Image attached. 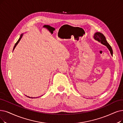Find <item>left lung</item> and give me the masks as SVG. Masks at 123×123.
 <instances>
[{
	"label": "left lung",
	"mask_w": 123,
	"mask_h": 123,
	"mask_svg": "<svg viewBox=\"0 0 123 123\" xmlns=\"http://www.w3.org/2000/svg\"><path fill=\"white\" fill-rule=\"evenodd\" d=\"M94 38L95 40L98 41V42H100L101 44H104V45L106 46L107 47V48L109 49L111 55H112L113 52H112V48H111V46H110V45L107 42L105 36L103 35L102 33H101L100 32L95 33L94 35Z\"/></svg>",
	"instance_id": "1"
}]
</instances>
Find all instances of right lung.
Returning a JSON list of instances; mask_svg holds the SVG:
<instances>
[{
    "mask_svg": "<svg viewBox=\"0 0 123 123\" xmlns=\"http://www.w3.org/2000/svg\"><path fill=\"white\" fill-rule=\"evenodd\" d=\"M23 35V34H22L21 35V36H20V37H19V39H18V41L16 42V43L15 44V45H14V47H13V50L14 49V48H15V47H16V46L17 45V44H18V42H19V41H20V40L21 39V38H22ZM27 97H29V98H35V97H29V96H27Z\"/></svg>",
    "mask_w": 123,
    "mask_h": 123,
    "instance_id": "add662e5",
    "label": "right lung"
}]
</instances>
